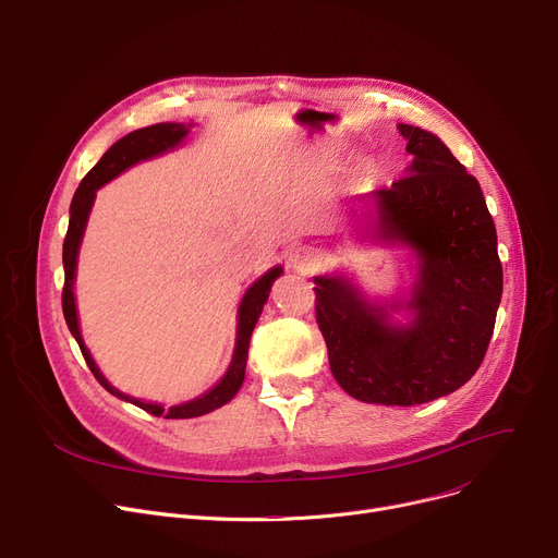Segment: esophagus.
Wrapping results in <instances>:
<instances>
[{"label":"esophagus","instance_id":"obj_1","mask_svg":"<svg viewBox=\"0 0 558 558\" xmlns=\"http://www.w3.org/2000/svg\"><path fill=\"white\" fill-rule=\"evenodd\" d=\"M315 264H317V252L313 247L304 245L290 254V266L302 275H308L311 270H315Z\"/></svg>","mask_w":558,"mask_h":558}]
</instances>
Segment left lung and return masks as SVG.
Here are the masks:
<instances>
[{"label":"left lung","mask_w":558,"mask_h":558,"mask_svg":"<svg viewBox=\"0 0 558 558\" xmlns=\"http://www.w3.org/2000/svg\"><path fill=\"white\" fill-rule=\"evenodd\" d=\"M399 133L408 175L367 198L378 236L418 258L405 302L412 322L391 324L387 306L340 275L315 277L331 372L349 397L378 405L430 403L460 389L482 365L502 298L496 225L477 180L428 130L399 123Z\"/></svg>","instance_id":"1"}]
</instances>
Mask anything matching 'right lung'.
I'll return each mask as SVG.
<instances>
[{
  "label": "right lung",
  "instance_id": "1",
  "mask_svg": "<svg viewBox=\"0 0 558 558\" xmlns=\"http://www.w3.org/2000/svg\"><path fill=\"white\" fill-rule=\"evenodd\" d=\"M191 125V123H189ZM189 125L184 123H155L148 128H140L135 133H130L125 137H121L117 144H112L106 155L98 159L96 167L83 178L81 186L74 193V201L70 207V227H68V236H64L62 243V266H64V286H62V313H64V322H68L72 336L76 338L81 353L85 357L87 367L92 369L94 378L101 383L110 395L119 397L121 401L133 403L142 410H146L153 416H163V418H193V416H203L207 412L218 410L220 405L229 403L236 391L243 385L245 378V365H247V349H250V338L254 326L258 322L260 311H264V304L268 302L270 288L275 283L277 277H281L283 268L277 266L272 270H268L264 277L256 279L247 292L243 294L241 306H239V326H236V347H234V355L232 363H229L225 376L218 380L216 387H211L207 395L193 399L189 403L182 405H173L169 410H163L157 403H144L140 399H133L123 395L117 387H112L106 376L101 374V369L96 367L94 357L89 355V349L83 342L81 329H78V315H76V298H74V279H76V258H78V247L85 234V225L96 198V191L101 189L106 182L114 180L119 173H123L125 169L133 167L137 161L157 157L167 150H173L175 146L182 144V140L189 135Z\"/></svg>",
  "mask_w": 558,
  "mask_h": 558
}]
</instances>
